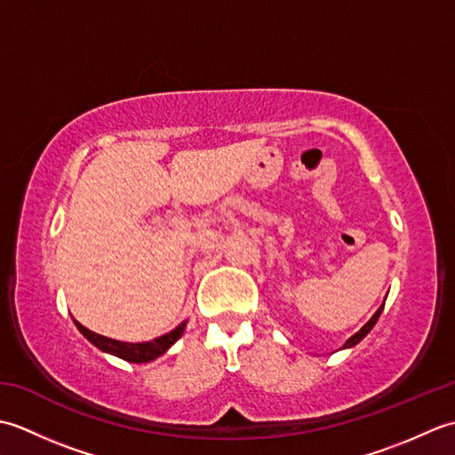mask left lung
I'll list each match as a JSON object with an SVG mask.
<instances>
[{"label":"left lung","mask_w":455,"mask_h":455,"mask_svg":"<svg viewBox=\"0 0 455 455\" xmlns=\"http://www.w3.org/2000/svg\"><path fill=\"white\" fill-rule=\"evenodd\" d=\"M383 307H385V303H383L379 308H377L375 315H373V316L370 318V321H367V323L360 328V331H357L354 336L347 338V340H346V342H344V346H342V350H346V347H354L355 344H360V342L363 340V338H365L367 334H370V331H371V328L375 326V323L379 321V316H381V313H383Z\"/></svg>","instance_id":"left-lung-1"}]
</instances>
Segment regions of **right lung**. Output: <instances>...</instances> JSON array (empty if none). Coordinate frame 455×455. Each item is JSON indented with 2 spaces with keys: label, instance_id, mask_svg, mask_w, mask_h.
I'll use <instances>...</instances> for the list:
<instances>
[{
  "label": "right lung",
  "instance_id": "add662e5",
  "mask_svg": "<svg viewBox=\"0 0 455 455\" xmlns=\"http://www.w3.org/2000/svg\"><path fill=\"white\" fill-rule=\"evenodd\" d=\"M74 324H76V328H78V331H80L85 338H88V340H90L95 347H100L101 352L111 354V355H117V357H121V360L131 362V363H148V362H152V360H156V357L166 354V352L170 350V347L180 340L183 331H186L188 321H183L180 326L173 328L172 332L156 338V340L139 342V344L113 340V338L95 334V332L90 331V328H85L84 324H80L78 321H76V318H74Z\"/></svg>",
  "mask_w": 455,
  "mask_h": 455
}]
</instances>
